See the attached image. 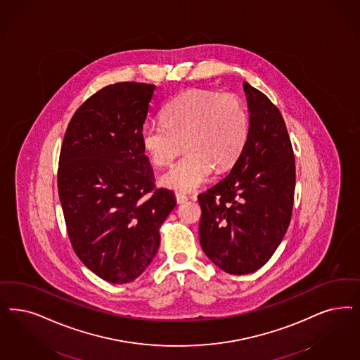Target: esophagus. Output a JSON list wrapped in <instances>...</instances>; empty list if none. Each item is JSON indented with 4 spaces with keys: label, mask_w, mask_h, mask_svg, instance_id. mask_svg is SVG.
<instances>
[{
    "label": "esophagus",
    "mask_w": 360,
    "mask_h": 360,
    "mask_svg": "<svg viewBox=\"0 0 360 360\" xmlns=\"http://www.w3.org/2000/svg\"><path fill=\"white\" fill-rule=\"evenodd\" d=\"M175 199H176V203L181 205V203H185L188 198L182 193H175Z\"/></svg>",
    "instance_id": "34e87169"
}]
</instances>
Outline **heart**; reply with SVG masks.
Returning a JSON list of instances; mask_svg holds the SVG:
<instances>
[{
  "label": "heart",
  "instance_id": "heart-1",
  "mask_svg": "<svg viewBox=\"0 0 360 360\" xmlns=\"http://www.w3.org/2000/svg\"><path fill=\"white\" fill-rule=\"evenodd\" d=\"M162 121L142 126L141 143L150 161L167 166L184 142L186 153L161 176L163 186L181 193L207 182L214 167H231L248 141V112L233 93L188 90L163 108Z\"/></svg>",
  "mask_w": 360,
  "mask_h": 360
}]
</instances>
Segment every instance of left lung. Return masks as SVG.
<instances>
[{"label": "left lung", "instance_id": "obj_1", "mask_svg": "<svg viewBox=\"0 0 360 360\" xmlns=\"http://www.w3.org/2000/svg\"><path fill=\"white\" fill-rule=\"evenodd\" d=\"M246 145L230 174L199 194V242L221 270L257 271L281 245L291 221L295 158L285 120L258 89L243 82Z\"/></svg>", "mask_w": 360, "mask_h": 360}]
</instances>
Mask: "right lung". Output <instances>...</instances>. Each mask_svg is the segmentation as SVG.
<instances>
[{"instance_id":"add662e5","label":"right lung","mask_w":360,"mask_h":360,"mask_svg":"<svg viewBox=\"0 0 360 360\" xmlns=\"http://www.w3.org/2000/svg\"><path fill=\"white\" fill-rule=\"evenodd\" d=\"M154 85L118 82L75 112L63 136L58 194L77 257L106 282L134 281L155 257L176 200L154 188L141 143Z\"/></svg>"}]
</instances>
